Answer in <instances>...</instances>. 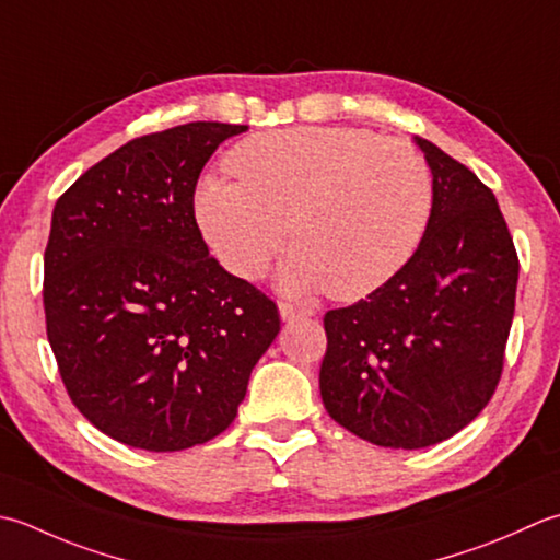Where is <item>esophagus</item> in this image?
I'll use <instances>...</instances> for the list:
<instances>
[{
  "instance_id": "obj_1",
  "label": "esophagus",
  "mask_w": 560,
  "mask_h": 560,
  "mask_svg": "<svg viewBox=\"0 0 560 560\" xmlns=\"http://www.w3.org/2000/svg\"><path fill=\"white\" fill-rule=\"evenodd\" d=\"M279 315L281 320H299V317L315 315V311L301 308V305H293V303H279Z\"/></svg>"
}]
</instances>
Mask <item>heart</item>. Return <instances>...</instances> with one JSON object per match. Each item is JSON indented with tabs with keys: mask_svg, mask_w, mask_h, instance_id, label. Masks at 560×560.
Wrapping results in <instances>:
<instances>
[{
	"mask_svg": "<svg viewBox=\"0 0 560 560\" xmlns=\"http://www.w3.org/2000/svg\"><path fill=\"white\" fill-rule=\"evenodd\" d=\"M237 179L203 177L194 215L215 259L259 279L299 240L281 287L357 301L398 277L422 245L434 186L410 142L366 128L299 126L249 136L228 155Z\"/></svg>",
	"mask_w": 560,
	"mask_h": 560,
	"instance_id": "1",
	"label": "heart"
}]
</instances>
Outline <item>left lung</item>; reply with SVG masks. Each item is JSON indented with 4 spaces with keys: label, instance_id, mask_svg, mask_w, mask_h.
<instances>
[{
    "label": "left lung",
    "instance_id": "1",
    "mask_svg": "<svg viewBox=\"0 0 560 560\" xmlns=\"http://www.w3.org/2000/svg\"><path fill=\"white\" fill-rule=\"evenodd\" d=\"M432 218L386 287L325 313V410L376 446L424 448L478 418L498 388L520 259L488 186L434 142Z\"/></svg>",
    "mask_w": 560,
    "mask_h": 560
}]
</instances>
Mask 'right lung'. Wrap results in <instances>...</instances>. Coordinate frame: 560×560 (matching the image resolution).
I'll list each match as a JSON object with an SVG mask.
<instances>
[{
    "mask_svg": "<svg viewBox=\"0 0 560 560\" xmlns=\"http://www.w3.org/2000/svg\"><path fill=\"white\" fill-rule=\"evenodd\" d=\"M247 126L196 120L126 142L52 208L46 330L68 396L96 430L182 452L228 430L277 303L228 273L196 225L208 158Z\"/></svg>",
    "mask_w": 560,
    "mask_h": 560,
    "instance_id": "right-lung-1",
    "label": "right lung"
}]
</instances>
